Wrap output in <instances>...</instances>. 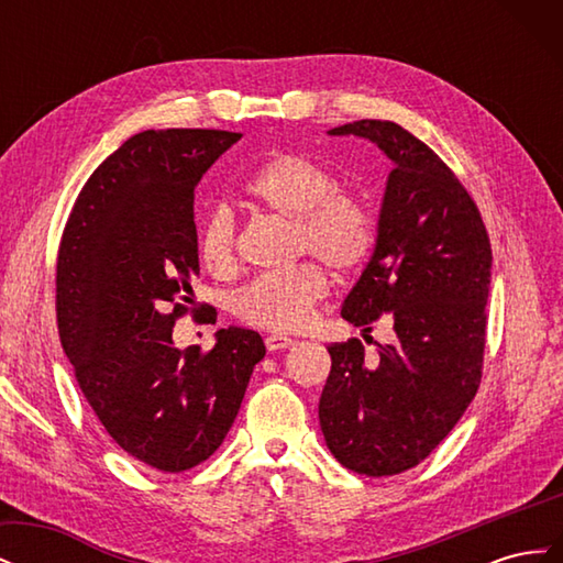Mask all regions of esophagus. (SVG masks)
I'll use <instances>...</instances> for the list:
<instances>
[{
    "instance_id": "1",
    "label": "esophagus",
    "mask_w": 563,
    "mask_h": 563,
    "mask_svg": "<svg viewBox=\"0 0 563 563\" xmlns=\"http://www.w3.org/2000/svg\"><path fill=\"white\" fill-rule=\"evenodd\" d=\"M294 343H296L294 338L282 335V333H269V335H265V347H267V352H279V350H286V347H291Z\"/></svg>"
}]
</instances>
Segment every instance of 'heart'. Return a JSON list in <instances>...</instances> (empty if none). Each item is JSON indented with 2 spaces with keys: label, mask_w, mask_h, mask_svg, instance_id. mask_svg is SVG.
<instances>
[{
  "label": "heart",
  "mask_w": 563,
  "mask_h": 563,
  "mask_svg": "<svg viewBox=\"0 0 563 563\" xmlns=\"http://www.w3.org/2000/svg\"><path fill=\"white\" fill-rule=\"evenodd\" d=\"M242 190L258 207L294 220L296 255H314L335 272H352L376 246V218L368 203L343 190L333 168L305 152H275L244 180ZM197 253L213 277L234 275L240 253L236 220L228 207H213L203 216ZM327 294V272L319 263L305 261L251 279L234 294L232 310L249 327L286 333L308 327Z\"/></svg>",
  "instance_id": "1"
}]
</instances>
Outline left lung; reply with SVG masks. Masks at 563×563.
<instances>
[{"instance_id":"8db88e82","label":"left lung","mask_w":563,"mask_h":563,"mask_svg":"<svg viewBox=\"0 0 563 563\" xmlns=\"http://www.w3.org/2000/svg\"><path fill=\"white\" fill-rule=\"evenodd\" d=\"M329 133L362 135L395 164L376 251L340 312L366 333L385 319L395 340L368 362L360 338L329 347L319 422L340 465L389 476L422 463L479 389L490 240L465 185L404 126L360 119Z\"/></svg>"}]
</instances>
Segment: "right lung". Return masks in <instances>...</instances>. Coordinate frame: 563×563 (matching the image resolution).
Instances as JSON below:
<instances>
[{"instance_id": "obj_1", "label": "right lung", "mask_w": 563, "mask_h": 563, "mask_svg": "<svg viewBox=\"0 0 563 563\" xmlns=\"http://www.w3.org/2000/svg\"><path fill=\"white\" fill-rule=\"evenodd\" d=\"M242 139L216 129L143 131L84 183L56 263L60 345L79 389L119 449L159 472H185L223 444L263 338L220 329L216 345L174 347L199 275L195 187Z\"/></svg>"}]
</instances>
